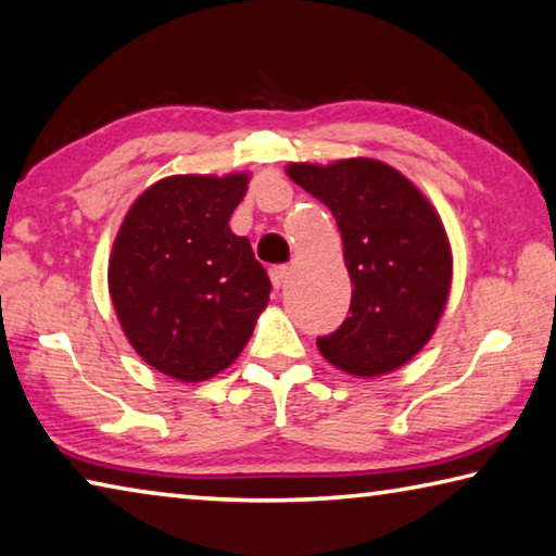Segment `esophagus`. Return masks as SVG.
<instances>
[{"label":"esophagus","instance_id":"34e87169","mask_svg":"<svg viewBox=\"0 0 556 556\" xmlns=\"http://www.w3.org/2000/svg\"><path fill=\"white\" fill-rule=\"evenodd\" d=\"M288 273H290V268L288 266H276V268H270V280H273V288H283V283H286V278H288Z\"/></svg>","mask_w":556,"mask_h":556}]
</instances>
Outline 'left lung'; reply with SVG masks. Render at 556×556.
Returning <instances> with one entry per match:
<instances>
[{
    "label": "left lung",
    "mask_w": 556,
    "mask_h": 556,
    "mask_svg": "<svg viewBox=\"0 0 556 556\" xmlns=\"http://www.w3.org/2000/svg\"><path fill=\"white\" fill-rule=\"evenodd\" d=\"M288 177L332 212L354 283L350 317L317 348L348 375H389L431 340L448 300L453 258L439 214L379 160L293 162Z\"/></svg>",
    "instance_id": "left-lung-1"
}]
</instances>
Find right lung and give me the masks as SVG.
Instances as JSON below:
<instances>
[{"mask_svg":"<svg viewBox=\"0 0 556 556\" xmlns=\"http://www.w3.org/2000/svg\"><path fill=\"white\" fill-rule=\"evenodd\" d=\"M249 175H175L135 199L115 236L108 288L140 357L179 381H204L239 357L270 280L229 229Z\"/></svg>","mask_w":556,"mask_h":556,"instance_id":"add662e5","label":"right lung"}]
</instances>
